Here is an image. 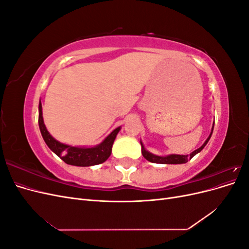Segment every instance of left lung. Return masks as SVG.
Here are the masks:
<instances>
[{
	"mask_svg": "<svg viewBox=\"0 0 249 249\" xmlns=\"http://www.w3.org/2000/svg\"><path fill=\"white\" fill-rule=\"evenodd\" d=\"M213 129H214V124L212 126V132H211L210 136L205 141V143H203V144L199 148L195 149L194 152H192L190 155H186V156L185 155H168V156H165V157L157 156V155H154L152 153H149L148 150H146L144 148V146H143L142 142H140L141 143V153H142V156L144 157L147 161L152 162V163H158V164H183V163H187L188 161L191 160L195 155L198 154L199 152H201L202 148L207 145V143L209 142L211 136H212Z\"/></svg>",
	"mask_w": 249,
	"mask_h": 249,
	"instance_id": "obj_1",
	"label": "left lung"
}]
</instances>
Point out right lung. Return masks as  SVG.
<instances>
[{"instance_id":"add662e5","label":"right lung","mask_w":249,"mask_h":249,"mask_svg":"<svg viewBox=\"0 0 249 249\" xmlns=\"http://www.w3.org/2000/svg\"><path fill=\"white\" fill-rule=\"evenodd\" d=\"M39 116H38V124L39 129L42 135V138L47 145L50 147L52 152H54L58 157L70 165H74V166H92V165L101 164L106 161L111 155L112 145L114 142L116 135L120 131V126L116 127L108 137L100 143L99 145L92 147H85V146H71L64 144V143L59 142L52 135L48 132L46 125L43 123L42 117V106L39 102Z\"/></svg>"}]
</instances>
